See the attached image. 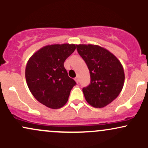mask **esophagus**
Returning <instances> with one entry per match:
<instances>
[{
	"label": "esophagus",
	"mask_w": 148,
	"mask_h": 148,
	"mask_svg": "<svg viewBox=\"0 0 148 148\" xmlns=\"http://www.w3.org/2000/svg\"><path fill=\"white\" fill-rule=\"evenodd\" d=\"M74 80H75L76 84H79V79H78V77H76L75 79H74Z\"/></svg>",
	"instance_id": "obj_1"
}]
</instances>
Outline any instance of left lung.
<instances>
[{
  "label": "left lung",
  "instance_id": "left-lung-1",
  "mask_svg": "<svg viewBox=\"0 0 148 148\" xmlns=\"http://www.w3.org/2000/svg\"><path fill=\"white\" fill-rule=\"evenodd\" d=\"M90 71V84L83 88L87 102L95 108H103L116 99L125 82L121 62L107 49L93 45H76Z\"/></svg>",
  "mask_w": 148,
  "mask_h": 148
}]
</instances>
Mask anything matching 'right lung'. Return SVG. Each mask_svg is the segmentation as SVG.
Here are the masks:
<instances>
[{"label":"right lung","mask_w":148,"mask_h":148,"mask_svg":"<svg viewBox=\"0 0 148 148\" xmlns=\"http://www.w3.org/2000/svg\"><path fill=\"white\" fill-rule=\"evenodd\" d=\"M76 47L74 44L45 46L27 62L25 76L28 87L34 97L48 108L63 106L76 85L64 67V60Z\"/></svg>","instance_id":"right-lung-1"}]
</instances>
